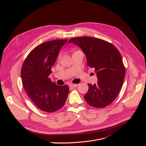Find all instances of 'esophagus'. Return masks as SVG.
Segmentation results:
<instances>
[{"label":"esophagus","instance_id":"esophagus-1","mask_svg":"<svg viewBox=\"0 0 146 146\" xmlns=\"http://www.w3.org/2000/svg\"><path fill=\"white\" fill-rule=\"evenodd\" d=\"M69 87H72V88H74V87H77V86H78V84H69Z\"/></svg>","mask_w":146,"mask_h":146}]
</instances>
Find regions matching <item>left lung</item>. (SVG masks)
Listing matches in <instances>:
<instances>
[{
  "mask_svg": "<svg viewBox=\"0 0 146 146\" xmlns=\"http://www.w3.org/2000/svg\"><path fill=\"white\" fill-rule=\"evenodd\" d=\"M73 43L86 54L87 65L95 68L98 81L89 86L84 99L90 106L103 108L111 104L119 93L125 68L117 48L108 41L90 36L72 38Z\"/></svg>",
  "mask_w": 146,
  "mask_h": 146,
  "instance_id": "left-lung-1",
  "label": "left lung"
}]
</instances>
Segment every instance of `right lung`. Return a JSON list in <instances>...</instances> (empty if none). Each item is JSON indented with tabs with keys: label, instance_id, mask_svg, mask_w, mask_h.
<instances>
[{
	"label": "right lung",
	"instance_id": "right-lung-1",
	"mask_svg": "<svg viewBox=\"0 0 146 146\" xmlns=\"http://www.w3.org/2000/svg\"><path fill=\"white\" fill-rule=\"evenodd\" d=\"M68 40L47 41L33 48L22 66L23 87L35 105L41 110L52 113L65 105L69 89L59 86L48 77L59 52Z\"/></svg>",
	"mask_w": 146,
	"mask_h": 146
}]
</instances>
